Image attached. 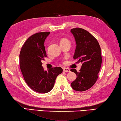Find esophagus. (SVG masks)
Listing matches in <instances>:
<instances>
[{
  "instance_id": "34e87169",
  "label": "esophagus",
  "mask_w": 121,
  "mask_h": 121,
  "mask_svg": "<svg viewBox=\"0 0 121 121\" xmlns=\"http://www.w3.org/2000/svg\"><path fill=\"white\" fill-rule=\"evenodd\" d=\"M63 71H64V72H70V69H68V68H63Z\"/></svg>"
}]
</instances>
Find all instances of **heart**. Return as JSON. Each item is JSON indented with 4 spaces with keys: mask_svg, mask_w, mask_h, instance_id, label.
<instances>
[{
    "mask_svg": "<svg viewBox=\"0 0 121 121\" xmlns=\"http://www.w3.org/2000/svg\"><path fill=\"white\" fill-rule=\"evenodd\" d=\"M61 41H68V39H61L60 42H61Z\"/></svg>",
    "mask_w": 121,
    "mask_h": 121,
    "instance_id": "1",
    "label": "heart"
}]
</instances>
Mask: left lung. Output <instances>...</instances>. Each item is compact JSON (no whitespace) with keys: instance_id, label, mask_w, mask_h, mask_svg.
Segmentation results:
<instances>
[{"instance_id":"left-lung-1","label":"left lung","mask_w":121,"mask_h":121,"mask_svg":"<svg viewBox=\"0 0 121 121\" xmlns=\"http://www.w3.org/2000/svg\"><path fill=\"white\" fill-rule=\"evenodd\" d=\"M71 32L77 45L73 59L77 60L76 63H82L79 72L71 69L77 77L71 87L75 91L83 92L92 87L98 78L102 63L101 48L97 39L85 29L75 28L71 29Z\"/></svg>"}]
</instances>
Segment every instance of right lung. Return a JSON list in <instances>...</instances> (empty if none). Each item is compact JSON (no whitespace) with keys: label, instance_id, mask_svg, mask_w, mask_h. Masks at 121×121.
<instances>
[{"label":"right lung","instance_id":"1","mask_svg":"<svg viewBox=\"0 0 121 121\" xmlns=\"http://www.w3.org/2000/svg\"><path fill=\"white\" fill-rule=\"evenodd\" d=\"M50 32L37 33L31 35L23 44L20 53V67L26 82L39 93L52 90L55 80L63 69L55 67L44 71L42 61L47 57L44 41Z\"/></svg>","mask_w":121,"mask_h":121}]
</instances>
